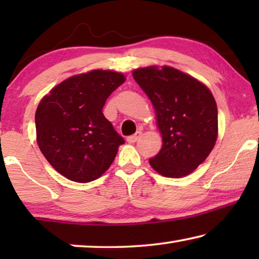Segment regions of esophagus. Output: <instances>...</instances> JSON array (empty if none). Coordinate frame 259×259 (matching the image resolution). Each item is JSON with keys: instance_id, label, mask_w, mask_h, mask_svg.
<instances>
[{"instance_id": "34e87169", "label": "esophagus", "mask_w": 259, "mask_h": 259, "mask_svg": "<svg viewBox=\"0 0 259 259\" xmlns=\"http://www.w3.org/2000/svg\"><path fill=\"white\" fill-rule=\"evenodd\" d=\"M140 136H141V133H140V132H138V133H136V134H133V136L127 137L126 141H127V143H128V144H134V143H136V141L139 140Z\"/></svg>"}]
</instances>
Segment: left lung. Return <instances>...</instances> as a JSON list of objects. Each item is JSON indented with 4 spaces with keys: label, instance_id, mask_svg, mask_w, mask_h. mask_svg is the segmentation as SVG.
Returning a JSON list of instances; mask_svg holds the SVG:
<instances>
[{
    "label": "left lung",
    "instance_id": "left-lung-1",
    "mask_svg": "<svg viewBox=\"0 0 259 259\" xmlns=\"http://www.w3.org/2000/svg\"><path fill=\"white\" fill-rule=\"evenodd\" d=\"M153 104L162 147L150 164L168 178L194 171L210 154L218 136L217 104L200 81L172 67L157 66L133 72Z\"/></svg>",
    "mask_w": 259,
    "mask_h": 259
}]
</instances>
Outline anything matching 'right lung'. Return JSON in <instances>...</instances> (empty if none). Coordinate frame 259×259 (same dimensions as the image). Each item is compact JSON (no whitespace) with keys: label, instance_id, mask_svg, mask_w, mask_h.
Returning <instances> with one entry per match:
<instances>
[{"label":"right lung","instance_id":"1","mask_svg":"<svg viewBox=\"0 0 259 259\" xmlns=\"http://www.w3.org/2000/svg\"><path fill=\"white\" fill-rule=\"evenodd\" d=\"M123 82L121 73L94 69L62 81L40 101L35 113L37 145L63 177L90 183L112 165L125 140L102 108Z\"/></svg>","mask_w":259,"mask_h":259}]
</instances>
